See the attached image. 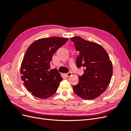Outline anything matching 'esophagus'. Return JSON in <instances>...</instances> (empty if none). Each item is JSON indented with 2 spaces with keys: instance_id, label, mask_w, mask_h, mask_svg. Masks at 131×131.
I'll list each match as a JSON object with an SVG mask.
<instances>
[{
  "instance_id": "obj_1",
  "label": "esophagus",
  "mask_w": 131,
  "mask_h": 131,
  "mask_svg": "<svg viewBox=\"0 0 131 131\" xmlns=\"http://www.w3.org/2000/svg\"><path fill=\"white\" fill-rule=\"evenodd\" d=\"M72 73H71V72H69L68 73H67V74H65L66 77L67 78H69V77H71V76H72Z\"/></svg>"
}]
</instances>
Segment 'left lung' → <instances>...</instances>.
Instances as JSON below:
<instances>
[{"label":"left lung","mask_w":131,"mask_h":131,"mask_svg":"<svg viewBox=\"0 0 131 131\" xmlns=\"http://www.w3.org/2000/svg\"><path fill=\"white\" fill-rule=\"evenodd\" d=\"M79 55L78 68H85L79 82L73 86L75 93L84 100H93L100 96L109 85L113 75V64L105 50L98 43L77 36L70 38Z\"/></svg>","instance_id":"1"}]
</instances>
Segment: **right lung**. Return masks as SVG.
Segmentation results:
<instances>
[{
  "instance_id": "add662e5",
  "label": "right lung",
  "mask_w": 131,
  "mask_h": 131,
  "mask_svg": "<svg viewBox=\"0 0 131 131\" xmlns=\"http://www.w3.org/2000/svg\"><path fill=\"white\" fill-rule=\"evenodd\" d=\"M68 38L50 37L39 39L27 49L21 63V80L34 96L46 99L57 91L63 80L56 69H50L54 53Z\"/></svg>"
}]
</instances>
